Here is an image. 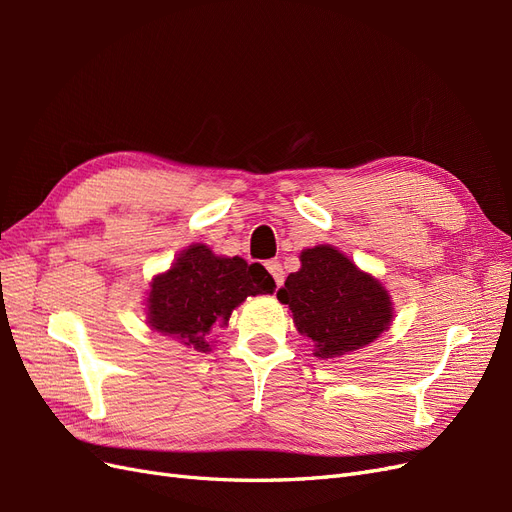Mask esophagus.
<instances>
[{
	"mask_svg": "<svg viewBox=\"0 0 512 512\" xmlns=\"http://www.w3.org/2000/svg\"><path fill=\"white\" fill-rule=\"evenodd\" d=\"M267 271H269V275L273 277V282H275V286L280 288L282 284H284V269H282V265L277 260H269L267 262Z\"/></svg>",
	"mask_w": 512,
	"mask_h": 512,
	"instance_id": "34e87169",
	"label": "esophagus"
}]
</instances>
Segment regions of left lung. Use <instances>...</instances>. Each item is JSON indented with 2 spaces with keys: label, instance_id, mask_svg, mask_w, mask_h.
<instances>
[{
  "label": "left lung",
  "instance_id": "obj_1",
  "mask_svg": "<svg viewBox=\"0 0 512 512\" xmlns=\"http://www.w3.org/2000/svg\"><path fill=\"white\" fill-rule=\"evenodd\" d=\"M277 299L290 307L297 331L312 339L320 359L371 344L393 318L389 292L331 245L301 252V269L286 277Z\"/></svg>",
  "mask_w": 512,
  "mask_h": 512
}]
</instances>
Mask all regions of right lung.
I'll use <instances>...</instances> for the list:
<instances>
[{
    "label": "right lung",
    "mask_w": 512,
    "mask_h": 512,
    "mask_svg": "<svg viewBox=\"0 0 512 512\" xmlns=\"http://www.w3.org/2000/svg\"><path fill=\"white\" fill-rule=\"evenodd\" d=\"M273 277L258 262L239 256H215L207 245H192L173 267L151 282L149 324L198 352H209V337L218 322L247 297L271 294Z\"/></svg>",
    "instance_id": "1"
}]
</instances>
